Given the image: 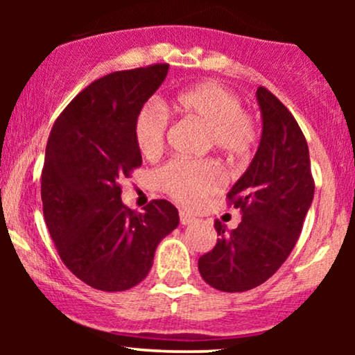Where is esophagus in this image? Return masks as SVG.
<instances>
[{
  "mask_svg": "<svg viewBox=\"0 0 355 355\" xmlns=\"http://www.w3.org/2000/svg\"><path fill=\"white\" fill-rule=\"evenodd\" d=\"M179 220H181V225L187 226V225H192V223L196 221V218L191 216V215H189V213H186V211H181V213H179Z\"/></svg>",
  "mask_w": 355,
  "mask_h": 355,
  "instance_id": "1",
  "label": "esophagus"
}]
</instances>
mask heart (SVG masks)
Masks as SVG:
<instances>
[{
	"mask_svg": "<svg viewBox=\"0 0 355 355\" xmlns=\"http://www.w3.org/2000/svg\"><path fill=\"white\" fill-rule=\"evenodd\" d=\"M176 108L207 128V144L230 157H242L255 145L254 121L242 111V103L232 92L215 82H205L178 95ZM168 116L162 105L148 103L139 111L134 137L140 153L155 158L162 153L166 137ZM159 184L169 196L184 205H196L220 191L225 178L213 162L168 163L158 174Z\"/></svg>",
	"mask_w": 355,
	"mask_h": 355,
	"instance_id": "heart-1",
	"label": "heart"
}]
</instances>
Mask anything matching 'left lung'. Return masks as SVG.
I'll use <instances>...</instances> for the list:
<instances>
[{
	"instance_id": "left-lung-1",
	"label": "left lung",
	"mask_w": 355,
	"mask_h": 355,
	"mask_svg": "<svg viewBox=\"0 0 355 355\" xmlns=\"http://www.w3.org/2000/svg\"><path fill=\"white\" fill-rule=\"evenodd\" d=\"M255 95L260 144L227 193L242 210V221L232 231L216 221V245L198 259L205 283L225 293L254 289L278 271L299 239L315 192L307 140L297 121L263 87Z\"/></svg>"
}]
</instances>
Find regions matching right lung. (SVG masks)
I'll list each match as a JSON object with an SVG mask.
<instances>
[{"label": "right lung", "instance_id": "obj_1", "mask_svg": "<svg viewBox=\"0 0 355 355\" xmlns=\"http://www.w3.org/2000/svg\"><path fill=\"white\" fill-rule=\"evenodd\" d=\"M168 69L155 64L92 82L48 137L42 171L46 227L67 268L106 293L147 278L158 244L179 225L173 203L153 200L137 213L121 200L119 187V179L142 164L134 123Z\"/></svg>", "mask_w": 355, "mask_h": 355}]
</instances>
